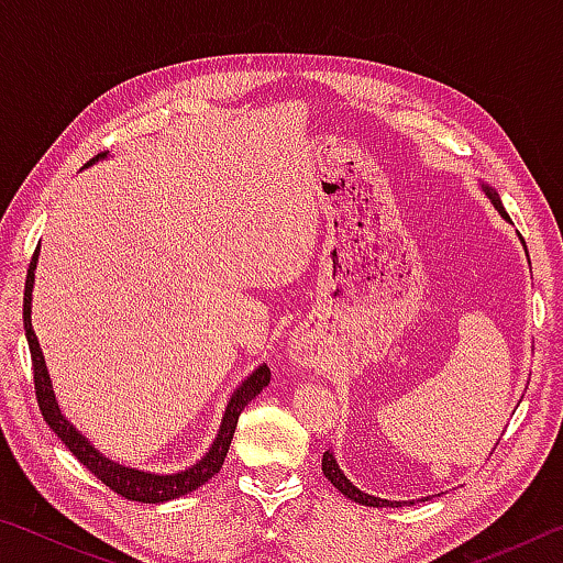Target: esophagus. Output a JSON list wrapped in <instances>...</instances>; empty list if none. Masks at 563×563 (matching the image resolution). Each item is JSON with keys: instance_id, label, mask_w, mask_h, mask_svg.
Wrapping results in <instances>:
<instances>
[{"instance_id": "obj_1", "label": "esophagus", "mask_w": 563, "mask_h": 563, "mask_svg": "<svg viewBox=\"0 0 563 563\" xmlns=\"http://www.w3.org/2000/svg\"><path fill=\"white\" fill-rule=\"evenodd\" d=\"M310 342L305 338H292V357L295 362H302V365H308L310 362Z\"/></svg>"}]
</instances>
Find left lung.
Masks as SVG:
<instances>
[{"label":"left lung","mask_w":563,"mask_h":563,"mask_svg":"<svg viewBox=\"0 0 563 563\" xmlns=\"http://www.w3.org/2000/svg\"><path fill=\"white\" fill-rule=\"evenodd\" d=\"M482 190L484 194L489 196V201L494 203V208H497V211L501 213V218H507L509 221V216H507V211H504V206H501V201H499V194L494 188H489V186H482ZM322 474L328 476L330 479V484L335 489H340L342 494H345L347 499H352V501H357V504H365V507H405V504H415V501H387V499H379V497H369V494H365V492H360L355 484H352L345 474L340 472V466H338V462H335V456H332V452L328 450L325 454H322Z\"/></svg>","instance_id":"obj_1"}]
</instances>
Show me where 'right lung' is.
Masks as SVG:
<instances>
[{
    "instance_id": "add662e5",
    "label": "right lung",
    "mask_w": 563,
    "mask_h": 563,
    "mask_svg": "<svg viewBox=\"0 0 563 563\" xmlns=\"http://www.w3.org/2000/svg\"><path fill=\"white\" fill-rule=\"evenodd\" d=\"M107 158V154L93 156L87 166H91L93 161ZM84 166V168H87ZM36 261H40V247H36L30 263V271H26V283H24V332H26V342H30V352H32V369H34V393H36V402H40L44 422L52 427V432L59 437V440L66 444L76 460H79L87 470L107 484L109 489H113L123 499L131 501H144V504H164L170 499L184 497V494L194 492L211 479L213 474L221 472L223 460L228 454V446H231L238 417L245 409V405L251 402L255 395L263 393V387H268L271 383V369L268 365H261L255 373L245 379V383L235 389L233 397L228 399L225 415L221 419V430H218L216 440L211 444V450L206 452L201 462H196L194 466H188L184 472L176 474H151V472H141V470H129V466L117 464L103 456L99 450H93L91 442L87 437L76 432V427L62 415L59 402H56L54 389H52V379L49 373H46V362L42 355L40 340L34 335L32 328V290H34V271H36Z\"/></svg>"
}]
</instances>
